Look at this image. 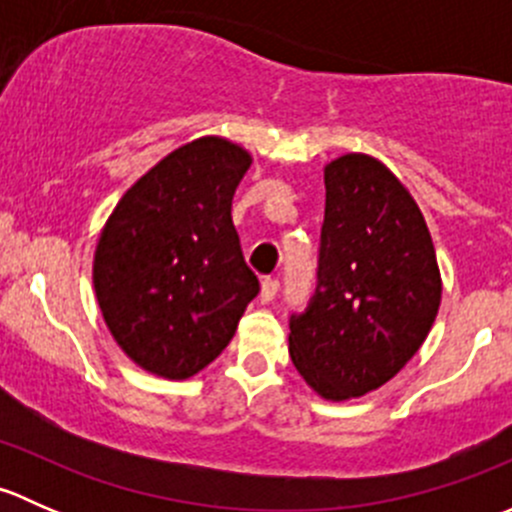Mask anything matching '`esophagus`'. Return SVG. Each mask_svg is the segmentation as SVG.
<instances>
[{
  "label": "esophagus",
  "instance_id": "34e87169",
  "mask_svg": "<svg viewBox=\"0 0 512 512\" xmlns=\"http://www.w3.org/2000/svg\"><path fill=\"white\" fill-rule=\"evenodd\" d=\"M277 289H280V282H277L275 277H265V280H262V287H260V302L262 304L272 302L277 294Z\"/></svg>",
  "mask_w": 512,
  "mask_h": 512
}]
</instances>
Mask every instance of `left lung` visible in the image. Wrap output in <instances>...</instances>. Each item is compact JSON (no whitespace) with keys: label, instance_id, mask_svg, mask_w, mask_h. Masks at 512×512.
<instances>
[{"label":"left lung","instance_id":"8db88e82","mask_svg":"<svg viewBox=\"0 0 512 512\" xmlns=\"http://www.w3.org/2000/svg\"><path fill=\"white\" fill-rule=\"evenodd\" d=\"M319 285L289 324V356L327 401L371 394L426 342L441 270L421 208L381 160L344 153L324 165Z\"/></svg>","mask_w":512,"mask_h":512}]
</instances>
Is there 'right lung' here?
I'll list each match as a JSON object with an SVG mask.
<instances>
[{
    "label": "right lung",
    "mask_w": 512,
    "mask_h": 512,
    "mask_svg": "<svg viewBox=\"0 0 512 512\" xmlns=\"http://www.w3.org/2000/svg\"><path fill=\"white\" fill-rule=\"evenodd\" d=\"M250 163L240 143L195 138L143 173L98 232V309L148 374L183 381L203 371L260 292L230 215Z\"/></svg>",
    "instance_id": "1"
}]
</instances>
